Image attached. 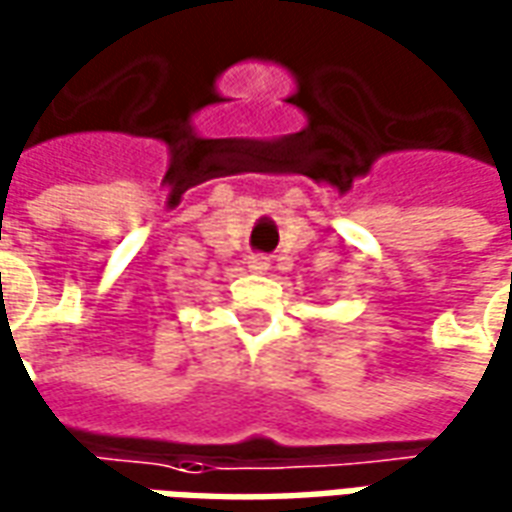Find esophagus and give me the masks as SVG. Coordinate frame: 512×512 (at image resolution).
<instances>
[{
    "mask_svg": "<svg viewBox=\"0 0 512 512\" xmlns=\"http://www.w3.org/2000/svg\"><path fill=\"white\" fill-rule=\"evenodd\" d=\"M246 263H249V271H257V274H260V271H266L268 268V257L266 255H249V260H246Z\"/></svg>",
    "mask_w": 512,
    "mask_h": 512,
    "instance_id": "34e87169",
    "label": "esophagus"
}]
</instances>
